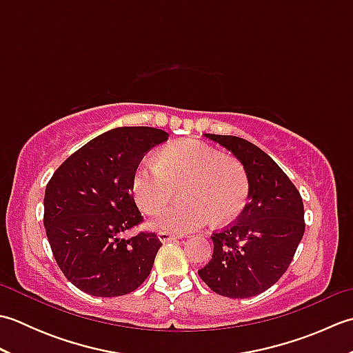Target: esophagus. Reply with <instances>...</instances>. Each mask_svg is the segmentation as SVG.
I'll return each mask as SVG.
<instances>
[{
  "label": "esophagus",
  "instance_id": "esophagus-1",
  "mask_svg": "<svg viewBox=\"0 0 353 353\" xmlns=\"http://www.w3.org/2000/svg\"><path fill=\"white\" fill-rule=\"evenodd\" d=\"M157 239H159L161 243H170V241H174V239H179L177 235H171V234H167V232H159L157 234Z\"/></svg>",
  "mask_w": 353,
  "mask_h": 353
}]
</instances>
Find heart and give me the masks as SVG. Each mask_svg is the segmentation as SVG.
I'll list each match as a JSON object with an SVG mask.
<instances>
[{"label": "heart", "instance_id": "1", "mask_svg": "<svg viewBox=\"0 0 353 353\" xmlns=\"http://www.w3.org/2000/svg\"><path fill=\"white\" fill-rule=\"evenodd\" d=\"M176 186H181L183 200L163 209L150 224L177 235L214 220L219 224L235 220L249 196L243 165L196 139L163 147L157 163H139L130 181L133 199L145 214L161 211L176 194Z\"/></svg>", "mask_w": 353, "mask_h": 353}]
</instances>
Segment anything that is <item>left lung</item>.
<instances>
[{"instance_id":"8db88e82","label":"left lung","mask_w":353,"mask_h":353,"mask_svg":"<svg viewBox=\"0 0 353 353\" xmlns=\"http://www.w3.org/2000/svg\"><path fill=\"white\" fill-rule=\"evenodd\" d=\"M205 137L241 162L249 203L236 223L211 236L212 259L199 276L220 296H258L281 279L294 256L305 232L303 201L288 176L259 147L230 134Z\"/></svg>"}]
</instances>
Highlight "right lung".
Listing matches in <instances>:
<instances>
[{
	"label": "right lung",
	"mask_w": 353,
	"mask_h": 353,
	"mask_svg": "<svg viewBox=\"0 0 353 353\" xmlns=\"http://www.w3.org/2000/svg\"><path fill=\"white\" fill-rule=\"evenodd\" d=\"M168 139L153 127H117L71 154L45 188L43 226L59 268L72 285L97 297L124 296L152 272L162 243L141 232L130 181L150 148Z\"/></svg>",
	"instance_id": "1"
}]
</instances>
